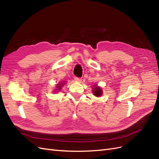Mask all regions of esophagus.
Here are the masks:
<instances>
[{
  "mask_svg": "<svg viewBox=\"0 0 159 159\" xmlns=\"http://www.w3.org/2000/svg\"><path fill=\"white\" fill-rule=\"evenodd\" d=\"M75 80L76 81V82H79V83H80L81 81V79L78 78V77H75Z\"/></svg>",
  "mask_w": 159,
  "mask_h": 159,
  "instance_id": "34e87169",
  "label": "esophagus"
}]
</instances>
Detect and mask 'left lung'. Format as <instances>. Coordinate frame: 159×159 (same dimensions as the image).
I'll return each mask as SVG.
<instances>
[{
	"label": "left lung",
	"instance_id": "obj_1",
	"mask_svg": "<svg viewBox=\"0 0 159 159\" xmlns=\"http://www.w3.org/2000/svg\"><path fill=\"white\" fill-rule=\"evenodd\" d=\"M93 93L96 97H100L103 93L102 89H101V87L97 86V85H95L93 89Z\"/></svg>",
	"mask_w": 159,
	"mask_h": 159
}]
</instances>
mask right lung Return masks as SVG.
<instances>
[{
  "label": "right lung",
  "instance_id": "obj_1",
  "mask_svg": "<svg viewBox=\"0 0 159 159\" xmlns=\"http://www.w3.org/2000/svg\"><path fill=\"white\" fill-rule=\"evenodd\" d=\"M63 84H64V83H60V84H57V86H56L57 89H58V90H60V89H62V86Z\"/></svg>",
  "mask_w": 159,
  "mask_h": 159
}]
</instances>
